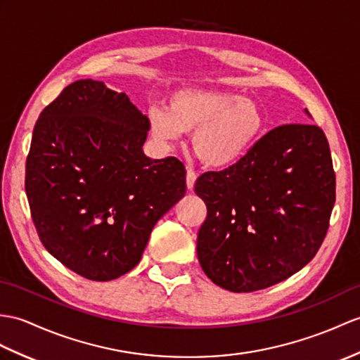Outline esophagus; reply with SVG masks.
<instances>
[{"label":"esophagus","mask_w":360,"mask_h":360,"mask_svg":"<svg viewBox=\"0 0 360 360\" xmlns=\"http://www.w3.org/2000/svg\"><path fill=\"white\" fill-rule=\"evenodd\" d=\"M195 181H196V173L191 170V169H187V176H186V182H187V188L191 190L195 187Z\"/></svg>","instance_id":"esophagus-1"}]
</instances>
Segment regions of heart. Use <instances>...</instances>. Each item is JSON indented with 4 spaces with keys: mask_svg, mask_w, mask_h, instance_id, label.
Segmentation results:
<instances>
[{
    "mask_svg": "<svg viewBox=\"0 0 360 360\" xmlns=\"http://www.w3.org/2000/svg\"><path fill=\"white\" fill-rule=\"evenodd\" d=\"M153 135L164 142L193 131L191 147L205 165L227 169L244 158L265 129L261 107L250 98L213 89H181L169 108H150Z\"/></svg>",
    "mask_w": 360,
    "mask_h": 360,
    "instance_id": "heart-1",
    "label": "heart"
}]
</instances>
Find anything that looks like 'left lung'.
<instances>
[{"mask_svg": "<svg viewBox=\"0 0 360 360\" xmlns=\"http://www.w3.org/2000/svg\"><path fill=\"white\" fill-rule=\"evenodd\" d=\"M195 191L207 205L196 247L204 273L233 293L271 287L327 235L336 200L328 141L314 124L279 125L229 169L200 174Z\"/></svg>", "mask_w": 360, "mask_h": 360, "instance_id": "8db88e82", "label": "left lung"}]
</instances>
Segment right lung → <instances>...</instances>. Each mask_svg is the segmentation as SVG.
<instances>
[{
	"label": "right lung",
	"mask_w": 360,
	"mask_h": 360,
	"mask_svg": "<svg viewBox=\"0 0 360 360\" xmlns=\"http://www.w3.org/2000/svg\"><path fill=\"white\" fill-rule=\"evenodd\" d=\"M150 121L125 94L79 79L35 124L26 195L47 252L90 281L136 266L155 224L186 195V167L142 152Z\"/></svg>",
	"instance_id": "1"
}]
</instances>
